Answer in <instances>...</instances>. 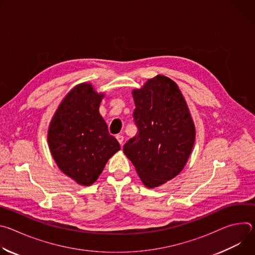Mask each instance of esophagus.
Instances as JSON below:
<instances>
[{"mask_svg": "<svg viewBox=\"0 0 255 255\" xmlns=\"http://www.w3.org/2000/svg\"><path fill=\"white\" fill-rule=\"evenodd\" d=\"M116 138H117L118 142L122 145V144H123V141H124V136L121 135V134H118V135H116Z\"/></svg>", "mask_w": 255, "mask_h": 255, "instance_id": "obj_1", "label": "esophagus"}]
</instances>
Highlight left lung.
<instances>
[{
    "instance_id": "left-lung-1",
    "label": "left lung",
    "mask_w": 255,
    "mask_h": 255,
    "mask_svg": "<svg viewBox=\"0 0 255 255\" xmlns=\"http://www.w3.org/2000/svg\"><path fill=\"white\" fill-rule=\"evenodd\" d=\"M137 134L124 145L142 183L155 188L176 176L192 152L195 126L176 84L157 76L133 91Z\"/></svg>"
}]
</instances>
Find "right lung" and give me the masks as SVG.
<instances>
[{
    "instance_id": "right-lung-1",
    "label": "right lung",
    "mask_w": 255,
    "mask_h": 255,
    "mask_svg": "<svg viewBox=\"0 0 255 255\" xmlns=\"http://www.w3.org/2000/svg\"><path fill=\"white\" fill-rule=\"evenodd\" d=\"M104 95L90 84L72 89L59 105L48 130V144L58 167L78 184L90 186L120 150L99 113Z\"/></svg>"
}]
</instances>
